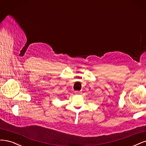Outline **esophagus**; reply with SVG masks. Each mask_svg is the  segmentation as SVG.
<instances>
[{
  "label": "esophagus",
  "instance_id": "34e87169",
  "mask_svg": "<svg viewBox=\"0 0 146 146\" xmlns=\"http://www.w3.org/2000/svg\"><path fill=\"white\" fill-rule=\"evenodd\" d=\"M75 94H76V95H81V92L79 91H75Z\"/></svg>",
  "mask_w": 146,
  "mask_h": 146
}]
</instances>
